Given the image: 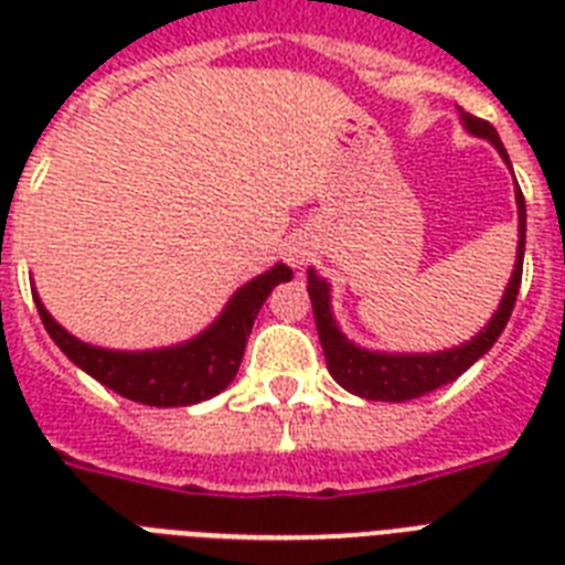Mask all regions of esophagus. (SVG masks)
Instances as JSON below:
<instances>
[{"label":"esophagus","instance_id":"34e87169","mask_svg":"<svg viewBox=\"0 0 565 565\" xmlns=\"http://www.w3.org/2000/svg\"><path fill=\"white\" fill-rule=\"evenodd\" d=\"M290 260H292V266H301L305 264V252H301V248H292Z\"/></svg>","mask_w":565,"mask_h":565}]
</instances>
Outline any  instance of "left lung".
I'll return each mask as SVG.
<instances>
[{
  "instance_id": "left-lung-1",
  "label": "left lung",
  "mask_w": 565,
  "mask_h": 565,
  "mask_svg": "<svg viewBox=\"0 0 565 565\" xmlns=\"http://www.w3.org/2000/svg\"><path fill=\"white\" fill-rule=\"evenodd\" d=\"M463 126L478 137H487L501 158L510 163L504 143H501L499 131L472 114L460 110ZM516 204H519V252H516V266H513V278H510L504 299H501L495 317L490 319V326L483 328L481 334L472 337V343L457 345L448 352L437 354H381V352H366L349 343L340 328L334 326L331 317V299H328V284L319 278L313 269L308 273V292L310 305H313V319H317L319 343L326 352L328 372L334 375V381L349 393L370 398V402H411L419 395H428L439 386L451 384L455 377L463 375L478 358L490 352L492 343L499 340L504 326H508L513 305H516L519 284H522V260H525V195L516 188Z\"/></svg>"
}]
</instances>
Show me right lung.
I'll return each mask as SVG.
<instances>
[{
  "label": "right lung",
  "instance_id": "obj_1",
  "mask_svg": "<svg viewBox=\"0 0 565 565\" xmlns=\"http://www.w3.org/2000/svg\"><path fill=\"white\" fill-rule=\"evenodd\" d=\"M290 266H273L269 273L257 275L255 281L239 287L222 310V317L204 334L184 345L158 349V352H108V349L87 345L73 334H66L64 328L49 317L38 296H34V305L57 349L99 384L122 398L149 404V407H188V404L222 393L234 381L257 310L264 308L275 284L290 281Z\"/></svg>",
  "mask_w": 565,
  "mask_h": 565
}]
</instances>
